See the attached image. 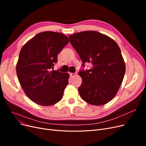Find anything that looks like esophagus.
<instances>
[{
	"instance_id": "34e87169",
	"label": "esophagus",
	"mask_w": 146,
	"mask_h": 146,
	"mask_svg": "<svg viewBox=\"0 0 146 146\" xmlns=\"http://www.w3.org/2000/svg\"><path fill=\"white\" fill-rule=\"evenodd\" d=\"M70 75L71 77H74V76H75L76 75V73H71L70 74Z\"/></svg>"
}]
</instances>
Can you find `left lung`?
Returning <instances> with one entry per match:
<instances>
[{"label":"left lung","instance_id":"1","mask_svg":"<svg viewBox=\"0 0 146 146\" xmlns=\"http://www.w3.org/2000/svg\"><path fill=\"white\" fill-rule=\"evenodd\" d=\"M70 42L78 53L82 67L90 63L89 70H80L82 83L78 88L83 100L94 105H102L116 95L125 73V66L118 44L110 37L94 31L69 36Z\"/></svg>","mask_w":146,"mask_h":146}]
</instances>
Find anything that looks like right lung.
<instances>
[{"label":"right lung","mask_w":146,"mask_h":146,"mask_svg":"<svg viewBox=\"0 0 146 146\" xmlns=\"http://www.w3.org/2000/svg\"><path fill=\"white\" fill-rule=\"evenodd\" d=\"M69 42L64 34L52 31L38 34L19 53L17 73L27 96L36 104L50 106L59 102L68 84V73L52 70L57 56Z\"/></svg>","instance_id":"1"}]
</instances>
